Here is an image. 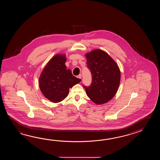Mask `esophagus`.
I'll return each mask as SVG.
<instances>
[{
    "mask_svg": "<svg viewBox=\"0 0 160 160\" xmlns=\"http://www.w3.org/2000/svg\"><path fill=\"white\" fill-rule=\"evenodd\" d=\"M77 78L79 79H81L82 78V75L81 74H79V75H78L77 76Z\"/></svg>",
    "mask_w": 160,
    "mask_h": 160,
    "instance_id": "obj_1",
    "label": "esophagus"
}]
</instances>
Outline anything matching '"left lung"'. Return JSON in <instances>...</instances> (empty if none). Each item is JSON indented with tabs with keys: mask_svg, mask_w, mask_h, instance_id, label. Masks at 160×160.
Masks as SVG:
<instances>
[{
	"mask_svg": "<svg viewBox=\"0 0 160 160\" xmlns=\"http://www.w3.org/2000/svg\"><path fill=\"white\" fill-rule=\"evenodd\" d=\"M85 56L92 75L91 85L83 86L86 94L97 105L107 103L116 95L119 88V67L106 52L100 49L92 50Z\"/></svg>",
	"mask_w": 160,
	"mask_h": 160,
	"instance_id": "obj_1",
	"label": "left lung"
}]
</instances>
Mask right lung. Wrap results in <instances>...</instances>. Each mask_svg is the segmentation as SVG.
I'll use <instances>...</instances> for the list:
<instances>
[{
    "mask_svg": "<svg viewBox=\"0 0 160 160\" xmlns=\"http://www.w3.org/2000/svg\"><path fill=\"white\" fill-rule=\"evenodd\" d=\"M66 61V55H55L48 62L39 78L42 93L54 103L61 102L68 95L69 88L81 81L72 74L70 69H67Z\"/></svg>",
    "mask_w": 160,
    "mask_h": 160,
    "instance_id": "right-lung-1",
    "label": "right lung"
}]
</instances>
